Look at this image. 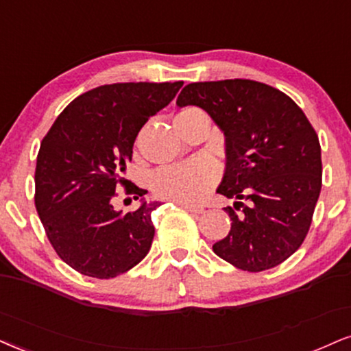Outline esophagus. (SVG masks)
<instances>
[{
	"instance_id": "esophagus-1",
	"label": "esophagus",
	"mask_w": 351,
	"mask_h": 351,
	"mask_svg": "<svg viewBox=\"0 0 351 351\" xmlns=\"http://www.w3.org/2000/svg\"><path fill=\"white\" fill-rule=\"evenodd\" d=\"M183 209L189 210V213H194V214H202L204 213V208H201V206H194V204H186V202H178Z\"/></svg>"
}]
</instances>
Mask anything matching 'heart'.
<instances>
[{
	"label": "heart",
	"mask_w": 351,
	"mask_h": 351,
	"mask_svg": "<svg viewBox=\"0 0 351 351\" xmlns=\"http://www.w3.org/2000/svg\"><path fill=\"white\" fill-rule=\"evenodd\" d=\"M201 112L186 109L176 117H188ZM217 180V167L209 158H196L186 163L170 165L152 173L150 188L155 196L175 202H199L208 196Z\"/></svg>",
	"instance_id": "obj_1"
}]
</instances>
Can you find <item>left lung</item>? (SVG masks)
Returning <instances> with one entry per match:
<instances>
[{"instance_id": "left-lung-1", "label": "left lung", "mask_w": 351, "mask_h": 351, "mask_svg": "<svg viewBox=\"0 0 351 351\" xmlns=\"http://www.w3.org/2000/svg\"><path fill=\"white\" fill-rule=\"evenodd\" d=\"M176 104L204 109L226 135L217 193L235 202L223 208L232 226L214 253L243 271L278 267L302 245L322 188L309 119L282 91L242 78L189 83Z\"/></svg>"}]
</instances>
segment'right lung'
<instances>
[{
	"instance_id": "1",
	"label": "right lung",
	"mask_w": 351,
	"mask_h": 351,
	"mask_svg": "<svg viewBox=\"0 0 351 351\" xmlns=\"http://www.w3.org/2000/svg\"><path fill=\"white\" fill-rule=\"evenodd\" d=\"M183 82L103 84L60 112L42 138L36 165V209L57 255L84 276L109 280L145 258L157 201L122 178L142 125L170 104ZM122 184L143 199L122 215L112 197Z\"/></svg>"
}]
</instances>
